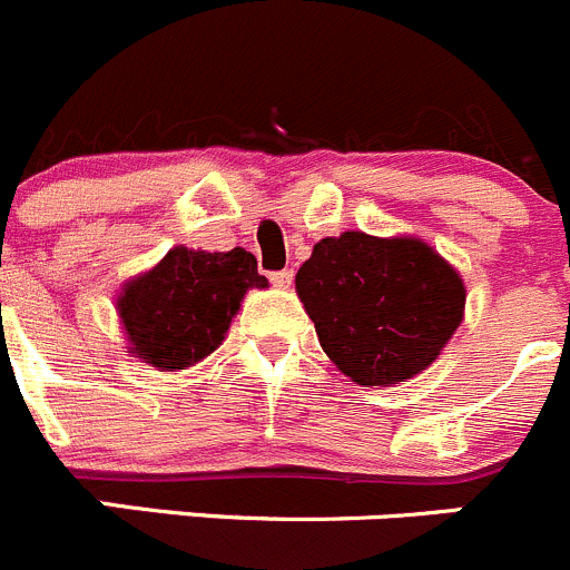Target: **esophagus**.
<instances>
[{
  "instance_id": "1",
  "label": "esophagus",
  "mask_w": 570,
  "mask_h": 570,
  "mask_svg": "<svg viewBox=\"0 0 570 570\" xmlns=\"http://www.w3.org/2000/svg\"><path fill=\"white\" fill-rule=\"evenodd\" d=\"M271 282H274V288H291V282H294V271L291 268H285V271H274V274H271Z\"/></svg>"
}]
</instances>
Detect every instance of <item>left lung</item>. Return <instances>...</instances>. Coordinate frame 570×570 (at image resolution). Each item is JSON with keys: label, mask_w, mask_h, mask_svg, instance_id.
Masks as SVG:
<instances>
[{"label": "left lung", "mask_w": 570, "mask_h": 570, "mask_svg": "<svg viewBox=\"0 0 570 570\" xmlns=\"http://www.w3.org/2000/svg\"><path fill=\"white\" fill-rule=\"evenodd\" d=\"M296 294L330 361L361 386L420 375L464 316V282L420 237L344 232L313 246Z\"/></svg>", "instance_id": "obj_1"}]
</instances>
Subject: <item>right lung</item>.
Instances as JSON below:
<instances>
[{
    "label": "right lung",
    "instance_id": "obj_1",
    "mask_svg": "<svg viewBox=\"0 0 570 570\" xmlns=\"http://www.w3.org/2000/svg\"><path fill=\"white\" fill-rule=\"evenodd\" d=\"M248 288H268V279L246 248H170L161 263L122 285L117 311L128 350L159 372L193 366L218 350Z\"/></svg>",
    "mask_w": 570,
    "mask_h": 570
}]
</instances>
